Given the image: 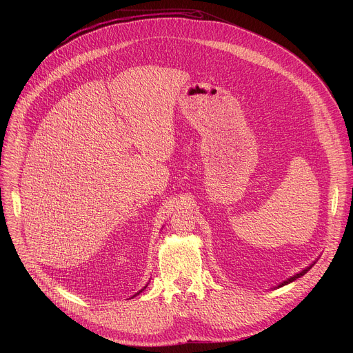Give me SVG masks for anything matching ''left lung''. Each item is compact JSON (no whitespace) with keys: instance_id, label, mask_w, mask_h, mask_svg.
<instances>
[{"instance_id":"1","label":"left lung","mask_w":353,"mask_h":353,"mask_svg":"<svg viewBox=\"0 0 353 353\" xmlns=\"http://www.w3.org/2000/svg\"><path fill=\"white\" fill-rule=\"evenodd\" d=\"M313 265H314V264H313ZM313 265H310V267H307V268H306V270H303V271H301V272H299V274H296V275H294V276H292V278H289V279H288V281H285V282H282V283H281V285H279V288H281V286H283V285H288V283H290V282H293V281H296V279H297V278H300V276H303V275H305V274H306V272H307V271H309V270H310V268H312V267H313Z\"/></svg>"}]
</instances>
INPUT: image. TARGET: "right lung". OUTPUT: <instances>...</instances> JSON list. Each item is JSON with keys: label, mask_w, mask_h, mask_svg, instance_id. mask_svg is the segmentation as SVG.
I'll use <instances>...</instances> for the list:
<instances>
[{"label": "right lung", "mask_w": 353, "mask_h": 353, "mask_svg": "<svg viewBox=\"0 0 353 353\" xmlns=\"http://www.w3.org/2000/svg\"><path fill=\"white\" fill-rule=\"evenodd\" d=\"M145 288H146V286H145ZM145 288H143V289H145ZM143 289H142V290H143ZM142 290H139V292H138V293H135V294H134V296H137V294H139V293H141V292H142ZM134 296H132V297H134Z\"/></svg>", "instance_id": "right-lung-1"}]
</instances>
